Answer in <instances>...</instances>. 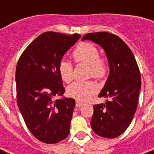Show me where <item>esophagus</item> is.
I'll return each instance as SVG.
<instances>
[{
  "instance_id": "obj_1",
  "label": "esophagus",
  "mask_w": 154,
  "mask_h": 154,
  "mask_svg": "<svg viewBox=\"0 0 154 154\" xmlns=\"http://www.w3.org/2000/svg\"><path fill=\"white\" fill-rule=\"evenodd\" d=\"M84 105V103L82 102V101H78V100H76V106H77V107H82V106H83Z\"/></svg>"
}]
</instances>
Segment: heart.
<instances>
[{
  "label": "heart",
  "mask_w": 154,
  "mask_h": 154,
  "mask_svg": "<svg viewBox=\"0 0 154 154\" xmlns=\"http://www.w3.org/2000/svg\"><path fill=\"white\" fill-rule=\"evenodd\" d=\"M72 57L77 63L89 66V75L97 80L106 76L108 66L105 60L100 57L98 49L89 42H81L72 52ZM58 71L63 82L69 83L73 78V67L71 62L62 60L59 63ZM98 90L96 83L92 81H77L68 88V94L80 101H88Z\"/></svg>",
  "instance_id": "heart-1"
}]
</instances>
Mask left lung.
Returning <instances> with one entry per match:
<instances>
[{
    "instance_id": "obj_1",
    "label": "left lung",
    "mask_w": 154,
    "mask_h": 154,
    "mask_svg": "<svg viewBox=\"0 0 154 154\" xmlns=\"http://www.w3.org/2000/svg\"><path fill=\"white\" fill-rule=\"evenodd\" d=\"M82 40H89L102 47L107 55L109 75L98 96L105 104L94 105L92 129L105 138L122 134L134 118L141 89V73L129 46L117 35L107 32H90Z\"/></svg>"
}]
</instances>
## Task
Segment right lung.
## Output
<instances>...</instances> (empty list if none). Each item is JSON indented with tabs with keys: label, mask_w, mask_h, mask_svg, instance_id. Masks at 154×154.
I'll use <instances>...</instances> for the list:
<instances>
[{
	"label": "right lung",
	"mask_w": 154,
	"mask_h": 154,
	"mask_svg": "<svg viewBox=\"0 0 154 154\" xmlns=\"http://www.w3.org/2000/svg\"><path fill=\"white\" fill-rule=\"evenodd\" d=\"M80 37L79 34L43 32L28 45L18 60V108L31 134L44 143L60 142L69 134L74 99L53 101V97L65 93L59 63Z\"/></svg>",
	"instance_id": "right-lung-1"
}]
</instances>
